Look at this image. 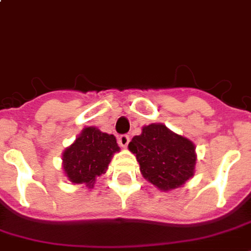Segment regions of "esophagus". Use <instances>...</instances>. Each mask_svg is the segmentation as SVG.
Segmentation results:
<instances>
[{
	"instance_id": "esophagus-1",
	"label": "esophagus",
	"mask_w": 251,
	"mask_h": 251,
	"mask_svg": "<svg viewBox=\"0 0 251 251\" xmlns=\"http://www.w3.org/2000/svg\"><path fill=\"white\" fill-rule=\"evenodd\" d=\"M129 135H126V134H124V135H120V137H118V144H120V146L121 148H126V146H127V144H129Z\"/></svg>"
}]
</instances>
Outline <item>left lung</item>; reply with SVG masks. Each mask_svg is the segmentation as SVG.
<instances>
[{
	"label": "left lung",
	"instance_id": "obj_1",
	"mask_svg": "<svg viewBox=\"0 0 251 251\" xmlns=\"http://www.w3.org/2000/svg\"><path fill=\"white\" fill-rule=\"evenodd\" d=\"M127 148L140 163L142 177L162 192L181 187L194 176L196 145L163 124L144 126Z\"/></svg>",
	"mask_w": 251,
	"mask_h": 251
}]
</instances>
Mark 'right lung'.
Instances as JSON below:
<instances>
[{
    "mask_svg": "<svg viewBox=\"0 0 251 251\" xmlns=\"http://www.w3.org/2000/svg\"><path fill=\"white\" fill-rule=\"evenodd\" d=\"M120 151L116 137L96 126L83 127L73 144L62 153V170L72 183L92 189L97 177L105 174L113 155Z\"/></svg>",
    "mask_w": 251,
    "mask_h": 251,
    "instance_id": "1",
    "label": "right lung"
}]
</instances>
